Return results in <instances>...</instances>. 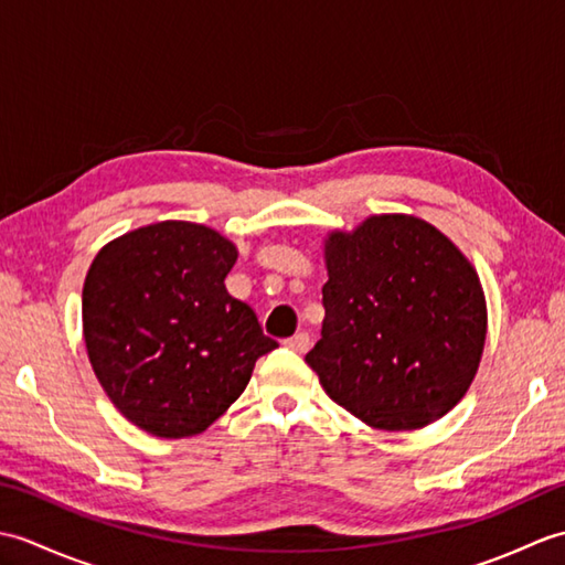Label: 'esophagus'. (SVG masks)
Returning <instances> with one entry per match:
<instances>
[{
    "mask_svg": "<svg viewBox=\"0 0 565 565\" xmlns=\"http://www.w3.org/2000/svg\"><path fill=\"white\" fill-rule=\"evenodd\" d=\"M284 344L289 347V350H294V352H298V354H303V352H308L310 338H308V332H296L294 338H289Z\"/></svg>",
    "mask_w": 565,
    "mask_h": 565,
    "instance_id": "34e87169",
    "label": "esophagus"
}]
</instances>
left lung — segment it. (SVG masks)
I'll use <instances>...</instances> for the list:
<instances>
[{"instance_id": "1", "label": "left lung", "mask_w": 565, "mask_h": 565, "mask_svg": "<svg viewBox=\"0 0 565 565\" xmlns=\"http://www.w3.org/2000/svg\"><path fill=\"white\" fill-rule=\"evenodd\" d=\"M320 340L306 354L347 413L419 429L459 403L481 364L486 296L461 249L423 218L371 215L326 239Z\"/></svg>"}]
</instances>
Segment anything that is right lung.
I'll return each instance as SVG.
<instances>
[{"label": "right lung", "mask_w": 565, "mask_h": 565, "mask_svg": "<svg viewBox=\"0 0 565 565\" xmlns=\"http://www.w3.org/2000/svg\"><path fill=\"white\" fill-rule=\"evenodd\" d=\"M237 249L221 233L162 221L99 249L82 289L94 374L128 423L182 439L213 425L276 340L225 289Z\"/></svg>", "instance_id": "1"}]
</instances>
